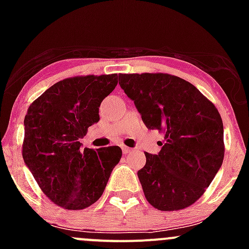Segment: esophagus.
Listing matches in <instances>:
<instances>
[{
    "mask_svg": "<svg viewBox=\"0 0 249 249\" xmlns=\"http://www.w3.org/2000/svg\"><path fill=\"white\" fill-rule=\"evenodd\" d=\"M122 149H123V153H124L125 155L126 154H129V153H131V148H129V147H125V145H123L122 147Z\"/></svg>",
    "mask_w": 249,
    "mask_h": 249,
    "instance_id": "1",
    "label": "esophagus"
}]
</instances>
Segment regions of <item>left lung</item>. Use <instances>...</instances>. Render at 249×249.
I'll return each mask as SVG.
<instances>
[{"instance_id":"left-lung-1","label":"left lung","mask_w":249,"mask_h":249,"mask_svg":"<svg viewBox=\"0 0 249 249\" xmlns=\"http://www.w3.org/2000/svg\"><path fill=\"white\" fill-rule=\"evenodd\" d=\"M148 129L164 132L158 154L137 172L145 199L160 211L182 210L205 193L224 159V129L214 105L187 80L165 73L119 74Z\"/></svg>"}]
</instances>
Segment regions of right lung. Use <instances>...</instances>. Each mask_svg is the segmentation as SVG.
Here are the masks:
<instances>
[{
	"instance_id": "add662e5",
	"label": "right lung",
	"mask_w": 249,
	"mask_h": 249,
	"mask_svg": "<svg viewBox=\"0 0 249 249\" xmlns=\"http://www.w3.org/2000/svg\"><path fill=\"white\" fill-rule=\"evenodd\" d=\"M117 84V73L60 80L32 102L25 115V165L42 192L66 210L96 202L120 161L118 145L82 149L79 142L100 120V105Z\"/></svg>"
}]
</instances>
